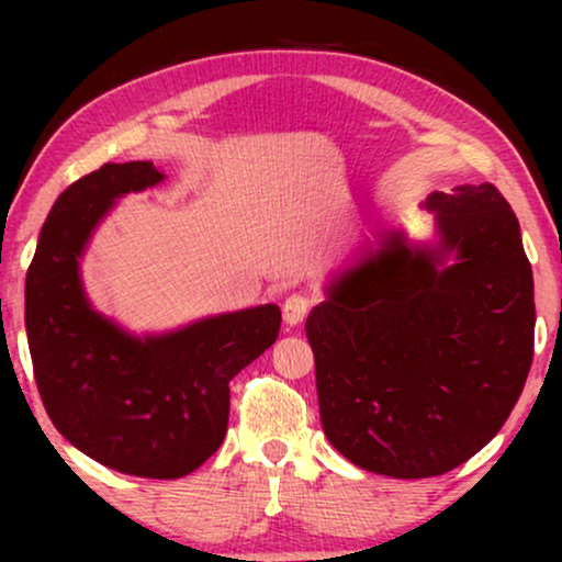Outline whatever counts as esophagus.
<instances>
[{
    "label": "esophagus",
    "instance_id": "1",
    "mask_svg": "<svg viewBox=\"0 0 562 562\" xmlns=\"http://www.w3.org/2000/svg\"><path fill=\"white\" fill-rule=\"evenodd\" d=\"M312 306V299L304 296V294H291L286 302H283V322H286L289 327H296L302 325L306 312H310Z\"/></svg>",
    "mask_w": 562,
    "mask_h": 562
}]
</instances>
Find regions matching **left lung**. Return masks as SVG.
<instances>
[{"label": "left lung", "mask_w": 562, "mask_h": 562, "mask_svg": "<svg viewBox=\"0 0 562 562\" xmlns=\"http://www.w3.org/2000/svg\"><path fill=\"white\" fill-rule=\"evenodd\" d=\"M437 243L383 227L306 317L327 440L391 479H429L494 440L535 352V281L491 183L432 191Z\"/></svg>", "instance_id": "1"}]
</instances>
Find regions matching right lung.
<instances>
[{
  "label": "right lung",
  "instance_id": "add662e5",
  "mask_svg": "<svg viewBox=\"0 0 562 562\" xmlns=\"http://www.w3.org/2000/svg\"><path fill=\"white\" fill-rule=\"evenodd\" d=\"M166 176L150 160L104 164L56 199L25 281V327L45 412L74 448L140 479L196 471L227 432L229 381L279 337L260 304L164 335H130L97 312L79 258L120 196Z\"/></svg>",
  "mask_w": 562,
  "mask_h": 562
}]
</instances>
